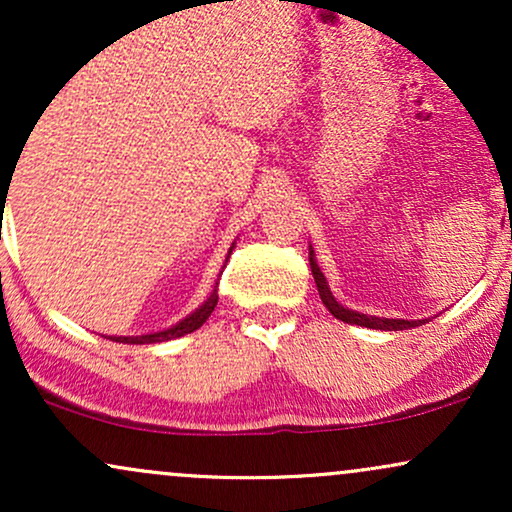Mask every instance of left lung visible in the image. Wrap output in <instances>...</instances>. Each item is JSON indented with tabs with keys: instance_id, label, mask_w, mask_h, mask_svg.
<instances>
[{
	"instance_id": "8db88e82",
	"label": "left lung",
	"mask_w": 512,
	"mask_h": 512,
	"mask_svg": "<svg viewBox=\"0 0 512 512\" xmlns=\"http://www.w3.org/2000/svg\"><path fill=\"white\" fill-rule=\"evenodd\" d=\"M308 257H310V272H313V279H315V284H317V291H320L322 303H325V308L330 310V313L337 317V320L349 322V325H361V327H370V330H387V332L411 330V327H419V325H424V322H428V320H390V317L363 315V313H356V310L344 308V305L337 303V298L332 296L330 286H327L325 274H322L320 267H317L313 248H310Z\"/></svg>"
}]
</instances>
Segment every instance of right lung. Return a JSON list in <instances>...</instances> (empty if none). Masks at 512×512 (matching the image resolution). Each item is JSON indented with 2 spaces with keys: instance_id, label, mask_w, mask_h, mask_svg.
I'll return each instance as SVG.
<instances>
[{
  "instance_id": "right-lung-1",
  "label": "right lung",
  "mask_w": 512,
  "mask_h": 512,
  "mask_svg": "<svg viewBox=\"0 0 512 512\" xmlns=\"http://www.w3.org/2000/svg\"><path fill=\"white\" fill-rule=\"evenodd\" d=\"M231 252H233V245H231V250H228V255H231ZM226 262H228V257H226ZM223 267H226V264H223ZM216 303H219V293H216V289H214V291H211V296L202 305H199L195 313L187 315L185 320H180L178 325L168 327V330L151 332V334H139V337H108V339H110V342H120V344H158V342H168V339L185 337V334L199 330V327H202L204 322L209 320V315L214 313Z\"/></svg>"
}]
</instances>
